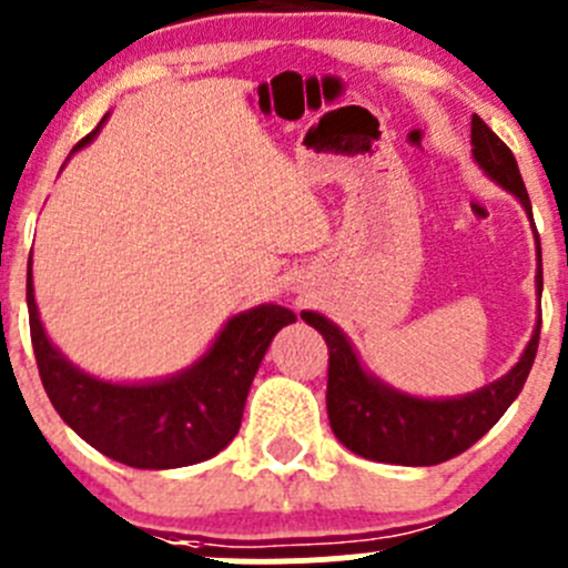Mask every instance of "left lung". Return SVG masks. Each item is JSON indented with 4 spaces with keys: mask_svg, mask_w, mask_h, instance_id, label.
<instances>
[{
    "mask_svg": "<svg viewBox=\"0 0 568 568\" xmlns=\"http://www.w3.org/2000/svg\"><path fill=\"white\" fill-rule=\"evenodd\" d=\"M473 159L497 186L511 192L528 214L532 225V209L528 189L519 175L517 159L508 151L506 142L473 114ZM536 294L541 296V247L536 233ZM302 318L324 335L329 348V382H326V415L335 437L352 454L363 459L404 464V467H432L464 454L469 445L478 443L523 393L532 359L538 348V329H541V311H538L536 329L525 346L519 363L500 379L489 382L480 390L456 398H420L371 374L359 354L354 352L346 332L321 313L305 311Z\"/></svg>",
    "mask_w": 568,
    "mask_h": 568,
    "instance_id": "1",
    "label": "left lung"
}]
</instances>
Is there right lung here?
I'll return each instance as SVG.
<instances>
[{"instance_id": "add662e5", "label": "right lung", "mask_w": 568, "mask_h": 568, "mask_svg": "<svg viewBox=\"0 0 568 568\" xmlns=\"http://www.w3.org/2000/svg\"><path fill=\"white\" fill-rule=\"evenodd\" d=\"M90 131L71 153L101 131ZM27 311L40 382L57 415L109 459L136 469H173L211 459L242 426L244 404L268 343L294 324L288 307L257 305L225 321L203 357L173 376L109 382L73 365L49 341L40 321L32 261L27 266Z\"/></svg>"}]
</instances>
